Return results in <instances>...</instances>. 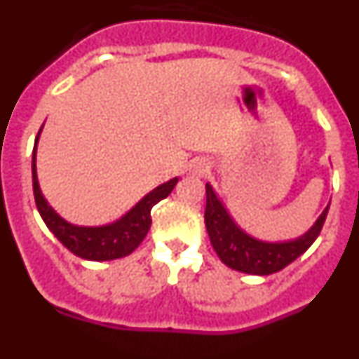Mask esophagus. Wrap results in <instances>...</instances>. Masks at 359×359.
Segmentation results:
<instances>
[{
	"label": "esophagus",
	"instance_id": "34e87169",
	"mask_svg": "<svg viewBox=\"0 0 359 359\" xmlns=\"http://www.w3.org/2000/svg\"><path fill=\"white\" fill-rule=\"evenodd\" d=\"M207 170V165L205 163H199L198 167H196V172H205Z\"/></svg>",
	"mask_w": 359,
	"mask_h": 359
}]
</instances>
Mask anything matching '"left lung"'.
Returning <instances> with one entry per match:
<instances>
[{
  "label": "left lung",
  "mask_w": 359,
  "mask_h": 359,
  "mask_svg": "<svg viewBox=\"0 0 359 359\" xmlns=\"http://www.w3.org/2000/svg\"><path fill=\"white\" fill-rule=\"evenodd\" d=\"M327 210L329 207L302 237L284 243H264L244 233L233 223V219L223 207V203L219 201L212 187L207 185L205 224L215 253L228 268L250 275H271L291 264L315 243L325 223Z\"/></svg>",
  "instance_id": "left-lung-1"
}]
</instances>
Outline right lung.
Returning <instances> with one entry per match:
<instances>
[{"instance_id":"obj_1","label":"right lung","mask_w":359,"mask_h":359,"mask_svg":"<svg viewBox=\"0 0 359 359\" xmlns=\"http://www.w3.org/2000/svg\"><path fill=\"white\" fill-rule=\"evenodd\" d=\"M37 140H39V135L36 136L34 152H32L34 198H36L41 217L46 223V226L53 231V236L61 241L69 252L75 253L81 259H86V261H113V259H120V257H126L135 252L151 228V208L172 192L177 183V177H172L170 182L163 183L152 192H149L142 201H138L136 207H133L128 214L115 223L106 224V226H75V224L65 221L59 214H55V210L50 207L41 194L36 172Z\"/></svg>"}]
</instances>
